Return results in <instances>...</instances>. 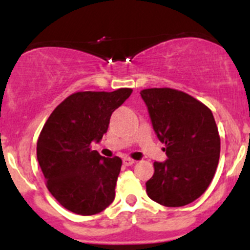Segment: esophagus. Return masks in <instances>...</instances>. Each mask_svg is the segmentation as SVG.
Returning a JSON list of instances; mask_svg holds the SVG:
<instances>
[{
  "label": "esophagus",
  "instance_id": "34e87169",
  "mask_svg": "<svg viewBox=\"0 0 250 250\" xmlns=\"http://www.w3.org/2000/svg\"><path fill=\"white\" fill-rule=\"evenodd\" d=\"M134 163H135V161L132 160V158H129V157L123 158V165L125 166H132V165H134Z\"/></svg>",
  "mask_w": 250,
  "mask_h": 250
}]
</instances>
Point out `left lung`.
Masks as SVG:
<instances>
[{
  "instance_id": "left-lung-1",
  "label": "left lung",
  "mask_w": 250,
  "mask_h": 250,
  "mask_svg": "<svg viewBox=\"0 0 250 250\" xmlns=\"http://www.w3.org/2000/svg\"><path fill=\"white\" fill-rule=\"evenodd\" d=\"M165 162H155L146 192L166 207H183L203 195L213 180L220 156V137L211 111L191 95L172 88L140 92Z\"/></svg>"
}]
</instances>
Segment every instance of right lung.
<instances>
[{
	"label": "right lung",
	"instance_id": "add662e5",
	"mask_svg": "<svg viewBox=\"0 0 250 250\" xmlns=\"http://www.w3.org/2000/svg\"><path fill=\"white\" fill-rule=\"evenodd\" d=\"M133 90L78 92L50 113L37 140V161L53 197L80 215H94L115 200L122 161L90 148L106 133L110 117Z\"/></svg>",
	"mask_w": 250,
	"mask_h": 250
}]
</instances>
